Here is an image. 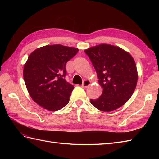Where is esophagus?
Segmentation results:
<instances>
[{
    "mask_svg": "<svg viewBox=\"0 0 159 159\" xmlns=\"http://www.w3.org/2000/svg\"><path fill=\"white\" fill-rule=\"evenodd\" d=\"M91 84L90 80H84V82L82 84V87L83 88H87V87H88Z\"/></svg>",
    "mask_w": 159,
    "mask_h": 159,
    "instance_id": "34e87169",
    "label": "esophagus"
}]
</instances>
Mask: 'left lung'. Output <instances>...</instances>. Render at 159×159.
<instances>
[{
  "mask_svg": "<svg viewBox=\"0 0 159 159\" xmlns=\"http://www.w3.org/2000/svg\"><path fill=\"white\" fill-rule=\"evenodd\" d=\"M97 73L102 93L90 100L96 109L104 112L117 109L126 103L136 88V63L129 52L120 47L102 43L85 50Z\"/></svg>",
  "mask_w": 159,
  "mask_h": 159,
  "instance_id": "8db88e82",
  "label": "left lung"
}]
</instances>
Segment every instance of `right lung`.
Here are the masks:
<instances>
[{"instance_id": "right-lung-1", "label": "right lung", "mask_w": 159, "mask_h": 159, "mask_svg": "<svg viewBox=\"0 0 159 159\" xmlns=\"http://www.w3.org/2000/svg\"><path fill=\"white\" fill-rule=\"evenodd\" d=\"M78 51L74 47L54 44L40 47L30 54L23 77L34 102L50 111L67 105L74 86L65 79L66 65Z\"/></svg>"}]
</instances>
